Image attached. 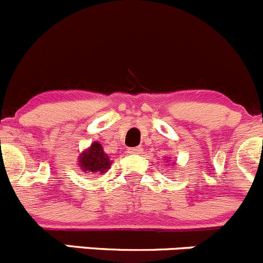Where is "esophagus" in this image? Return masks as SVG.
<instances>
[{"label": "esophagus", "instance_id": "34e87169", "mask_svg": "<svg viewBox=\"0 0 263 263\" xmlns=\"http://www.w3.org/2000/svg\"><path fill=\"white\" fill-rule=\"evenodd\" d=\"M142 151H143V149H142L141 147H134V148H130L129 149V154L139 155V154H142Z\"/></svg>", "mask_w": 263, "mask_h": 263}]
</instances>
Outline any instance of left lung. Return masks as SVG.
I'll list each match as a JSON object with an SVG mask.
<instances>
[{
  "label": "left lung",
  "instance_id": "1",
  "mask_svg": "<svg viewBox=\"0 0 263 263\" xmlns=\"http://www.w3.org/2000/svg\"><path fill=\"white\" fill-rule=\"evenodd\" d=\"M166 161H169V159H167V160H166Z\"/></svg>",
  "mask_w": 263,
  "mask_h": 263
}]
</instances>
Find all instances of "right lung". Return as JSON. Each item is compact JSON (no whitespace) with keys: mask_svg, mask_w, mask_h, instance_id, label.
I'll return each mask as SVG.
<instances>
[{"mask_svg":"<svg viewBox=\"0 0 263 263\" xmlns=\"http://www.w3.org/2000/svg\"><path fill=\"white\" fill-rule=\"evenodd\" d=\"M77 165L85 173L104 174L111 169L112 161L108 155L104 152L103 147L99 142H92L90 147L82 151L79 156Z\"/></svg>","mask_w":263,"mask_h":263,"instance_id":"right-lung-1","label":"right lung"}]
</instances>
